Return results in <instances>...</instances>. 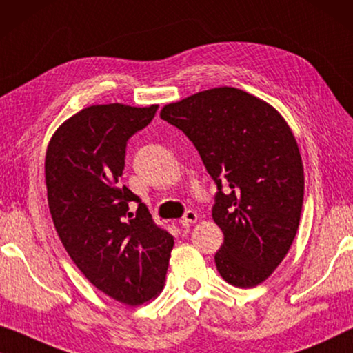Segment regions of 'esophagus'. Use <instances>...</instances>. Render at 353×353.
Wrapping results in <instances>:
<instances>
[{"instance_id": "obj_1", "label": "esophagus", "mask_w": 353, "mask_h": 353, "mask_svg": "<svg viewBox=\"0 0 353 353\" xmlns=\"http://www.w3.org/2000/svg\"><path fill=\"white\" fill-rule=\"evenodd\" d=\"M196 219H198L196 212L188 210V211H185V214L181 217V221H179V222H181L182 225H187V224H193V222H196Z\"/></svg>"}]
</instances>
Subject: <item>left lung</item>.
<instances>
[{"mask_svg": "<svg viewBox=\"0 0 353 353\" xmlns=\"http://www.w3.org/2000/svg\"><path fill=\"white\" fill-rule=\"evenodd\" d=\"M161 120L193 142L217 193L212 219L224 233L221 276L252 288L290 251L304 200V170L290 126L274 107L236 88L168 103Z\"/></svg>", "mask_w": 353, "mask_h": 353, "instance_id": "obj_1", "label": "left lung"}]
</instances>
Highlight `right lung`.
Masks as SVG:
<instances>
[{
    "label": "right lung",
    "instance_id": "obj_1",
    "mask_svg": "<svg viewBox=\"0 0 353 353\" xmlns=\"http://www.w3.org/2000/svg\"><path fill=\"white\" fill-rule=\"evenodd\" d=\"M157 110L123 103L83 108L54 132L44 161L49 211L68 256L97 290L129 305L163 290L174 245L120 183L126 143Z\"/></svg>",
    "mask_w": 353,
    "mask_h": 353
}]
</instances>
